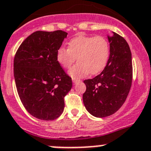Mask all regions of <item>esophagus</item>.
<instances>
[{
	"label": "esophagus",
	"mask_w": 151,
	"mask_h": 151,
	"mask_svg": "<svg viewBox=\"0 0 151 151\" xmlns=\"http://www.w3.org/2000/svg\"><path fill=\"white\" fill-rule=\"evenodd\" d=\"M79 82H81V80H79V79H73V83H74V84L77 83Z\"/></svg>",
	"instance_id": "obj_1"
}]
</instances>
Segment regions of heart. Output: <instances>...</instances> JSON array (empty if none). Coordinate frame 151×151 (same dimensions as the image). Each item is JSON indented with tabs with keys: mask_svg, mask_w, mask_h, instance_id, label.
<instances>
[{
	"mask_svg": "<svg viewBox=\"0 0 151 151\" xmlns=\"http://www.w3.org/2000/svg\"><path fill=\"white\" fill-rule=\"evenodd\" d=\"M68 45V48L60 47L57 50L56 60L63 68H69L77 57L78 63L68 71L72 78L83 77L89 73L98 74L107 64L110 47L104 36H78Z\"/></svg>",
	"mask_w": 151,
	"mask_h": 151,
	"instance_id": "1",
	"label": "heart"
}]
</instances>
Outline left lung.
<instances>
[{
  "label": "left lung",
  "mask_w": 151,
  "mask_h": 151,
  "mask_svg": "<svg viewBox=\"0 0 151 151\" xmlns=\"http://www.w3.org/2000/svg\"><path fill=\"white\" fill-rule=\"evenodd\" d=\"M107 37L110 53L105 68L93 79L83 81L86 86L84 106L97 118L109 116L120 109L132 84V55L127 42L114 32Z\"/></svg>",
  "instance_id": "obj_1"
}]
</instances>
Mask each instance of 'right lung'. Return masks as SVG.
Here are the masks:
<instances>
[{
	"mask_svg": "<svg viewBox=\"0 0 151 151\" xmlns=\"http://www.w3.org/2000/svg\"><path fill=\"white\" fill-rule=\"evenodd\" d=\"M68 33L36 31L18 47L14 77L22 104L31 115L54 120L64 111V98L72 87L71 78L56 60V51Z\"/></svg>",
	"mask_w": 151,
	"mask_h": 151,
	"instance_id": "add662e5",
	"label": "right lung"
}]
</instances>
